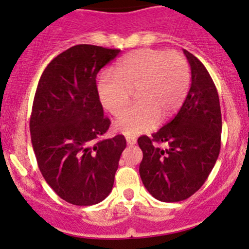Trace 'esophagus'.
<instances>
[{"instance_id":"34e87169","label":"esophagus","mask_w":249,"mask_h":249,"mask_svg":"<svg viewBox=\"0 0 249 249\" xmlns=\"http://www.w3.org/2000/svg\"><path fill=\"white\" fill-rule=\"evenodd\" d=\"M126 142H127V144H130V145H134V144H136L137 140L135 139V137L127 136V137H126Z\"/></svg>"}]
</instances>
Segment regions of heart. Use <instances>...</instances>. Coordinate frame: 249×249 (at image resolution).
I'll list each match as a JSON object with an SVG mask.
<instances>
[{
    "label": "heart",
    "instance_id": "1",
    "mask_svg": "<svg viewBox=\"0 0 249 249\" xmlns=\"http://www.w3.org/2000/svg\"><path fill=\"white\" fill-rule=\"evenodd\" d=\"M189 88V64L182 53L140 49L101 74L97 95L102 107L117 115L136 90L137 104L114 122L118 131L135 136L154 129L159 120H169L182 107Z\"/></svg>",
    "mask_w": 249,
    "mask_h": 249
}]
</instances>
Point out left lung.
<instances>
[{
  "mask_svg": "<svg viewBox=\"0 0 249 249\" xmlns=\"http://www.w3.org/2000/svg\"><path fill=\"white\" fill-rule=\"evenodd\" d=\"M192 85L171 122L152 137L141 136L140 176L159 201L177 202L197 192L214 167L220 150L222 113L217 88L202 62L184 50ZM165 142L168 148L157 145Z\"/></svg>",
  "mask_w": 249,
  "mask_h": 249,
  "instance_id": "8db88e82",
  "label": "left lung"
}]
</instances>
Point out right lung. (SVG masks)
<instances>
[{
	"mask_svg": "<svg viewBox=\"0 0 249 249\" xmlns=\"http://www.w3.org/2000/svg\"><path fill=\"white\" fill-rule=\"evenodd\" d=\"M119 49L78 44L49 62L42 73L30 132L39 171L53 190L77 206L101 202L112 192L123 135L100 140L110 120L104 117L96 76Z\"/></svg>",
	"mask_w": 249,
	"mask_h": 249,
	"instance_id": "add662e5",
	"label": "right lung"
}]
</instances>
